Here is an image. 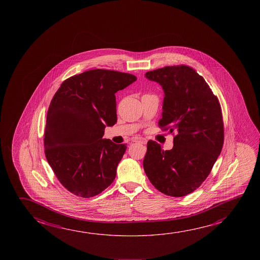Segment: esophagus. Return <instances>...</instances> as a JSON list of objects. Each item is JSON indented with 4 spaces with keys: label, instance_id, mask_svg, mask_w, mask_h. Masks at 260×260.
<instances>
[{
    "label": "esophagus",
    "instance_id": "34e87169",
    "mask_svg": "<svg viewBox=\"0 0 260 260\" xmlns=\"http://www.w3.org/2000/svg\"><path fill=\"white\" fill-rule=\"evenodd\" d=\"M133 142H139V143H141V144H146L147 141H146V139H143V138H135L133 140Z\"/></svg>",
    "mask_w": 260,
    "mask_h": 260
}]
</instances>
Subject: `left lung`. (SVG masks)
I'll list each match as a JSON object with an SVG mask.
<instances>
[{
  "instance_id": "1",
  "label": "left lung",
  "mask_w": 260,
  "mask_h": 260,
  "mask_svg": "<svg viewBox=\"0 0 260 260\" xmlns=\"http://www.w3.org/2000/svg\"><path fill=\"white\" fill-rule=\"evenodd\" d=\"M145 75L164 89L159 128L177 133L171 150L148 141L145 173L163 194L186 196L203 183L221 152L224 123L220 103L203 77L187 65L166 66Z\"/></svg>"
}]
</instances>
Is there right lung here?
Here are the masks:
<instances>
[{
	"mask_svg": "<svg viewBox=\"0 0 260 260\" xmlns=\"http://www.w3.org/2000/svg\"><path fill=\"white\" fill-rule=\"evenodd\" d=\"M129 73L95 69L70 77L48 109L44 152L57 179L81 198L96 196L115 179L126 145L103 139L117 122L115 93L136 81Z\"/></svg>",
	"mask_w": 260,
	"mask_h": 260,
	"instance_id": "obj_1",
	"label": "right lung"
}]
</instances>
